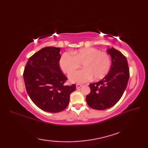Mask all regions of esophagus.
Wrapping results in <instances>:
<instances>
[{
  "instance_id": "1",
  "label": "esophagus",
  "mask_w": 148,
  "mask_h": 148,
  "mask_svg": "<svg viewBox=\"0 0 148 148\" xmlns=\"http://www.w3.org/2000/svg\"><path fill=\"white\" fill-rule=\"evenodd\" d=\"M81 86H82V84H76V88H77V89L80 88L81 87Z\"/></svg>"
}]
</instances>
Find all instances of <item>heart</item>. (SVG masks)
I'll list each match as a JSON object with an SVG mask.
<instances>
[{"label": "heart", "instance_id": "b5f03b06", "mask_svg": "<svg viewBox=\"0 0 148 148\" xmlns=\"http://www.w3.org/2000/svg\"><path fill=\"white\" fill-rule=\"evenodd\" d=\"M64 53L59 60L62 71L70 74L80 67L83 69L75 71L69 75L72 83H83L92 79L99 80L104 77L111 67V58L106 52L94 48H86L72 53Z\"/></svg>", "mask_w": 148, "mask_h": 148}]
</instances>
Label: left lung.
<instances>
[{
  "instance_id": "1",
  "label": "left lung",
  "mask_w": 148,
  "mask_h": 148,
  "mask_svg": "<svg viewBox=\"0 0 148 148\" xmlns=\"http://www.w3.org/2000/svg\"><path fill=\"white\" fill-rule=\"evenodd\" d=\"M107 51L112 59L109 73L101 81L90 84L91 92L86 98L88 105L97 110L109 109L119 101L127 86L130 76L126 57L114 48Z\"/></svg>"
}]
</instances>
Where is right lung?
Masks as SVG:
<instances>
[{
  "label": "right lung",
  "instance_id": "obj_1",
  "mask_svg": "<svg viewBox=\"0 0 148 148\" xmlns=\"http://www.w3.org/2000/svg\"><path fill=\"white\" fill-rule=\"evenodd\" d=\"M60 48L45 47L29 58L23 72L26 90L39 108L59 112L67 108L75 84L65 85L67 78L62 73L59 60Z\"/></svg>",
  "mask_w": 148,
  "mask_h": 148
}]
</instances>
